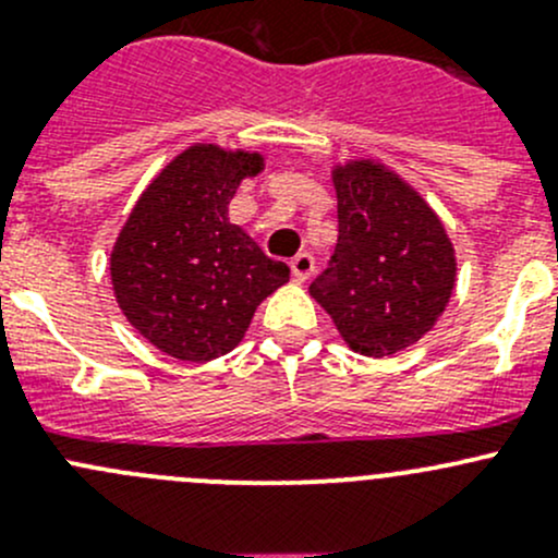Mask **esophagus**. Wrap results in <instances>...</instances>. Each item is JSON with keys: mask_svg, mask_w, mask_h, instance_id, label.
<instances>
[{"mask_svg": "<svg viewBox=\"0 0 558 558\" xmlns=\"http://www.w3.org/2000/svg\"><path fill=\"white\" fill-rule=\"evenodd\" d=\"M289 267H291V275H294V280L305 283V280H311L315 272V258L311 253H296V256L289 262Z\"/></svg>", "mask_w": 558, "mask_h": 558, "instance_id": "34e87169", "label": "esophagus"}]
</instances>
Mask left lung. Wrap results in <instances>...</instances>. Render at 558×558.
Segmentation results:
<instances>
[{
  "label": "left lung",
  "mask_w": 558,
  "mask_h": 558,
  "mask_svg": "<svg viewBox=\"0 0 558 558\" xmlns=\"http://www.w3.org/2000/svg\"><path fill=\"white\" fill-rule=\"evenodd\" d=\"M340 238L311 296L351 351L384 359L435 329L456 286L440 216L380 159L331 167Z\"/></svg>",
  "instance_id": "obj_1"
}]
</instances>
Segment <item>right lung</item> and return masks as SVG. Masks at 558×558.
<instances>
[{"instance_id":"add662e5","label":"right lung","mask_w":558,"mask_h":558,"mask_svg":"<svg viewBox=\"0 0 558 558\" xmlns=\"http://www.w3.org/2000/svg\"><path fill=\"white\" fill-rule=\"evenodd\" d=\"M258 172V150L189 145L145 185L112 243L118 307L167 356L210 362L234 351L256 307L289 283V267L229 221L240 183Z\"/></svg>"}]
</instances>
